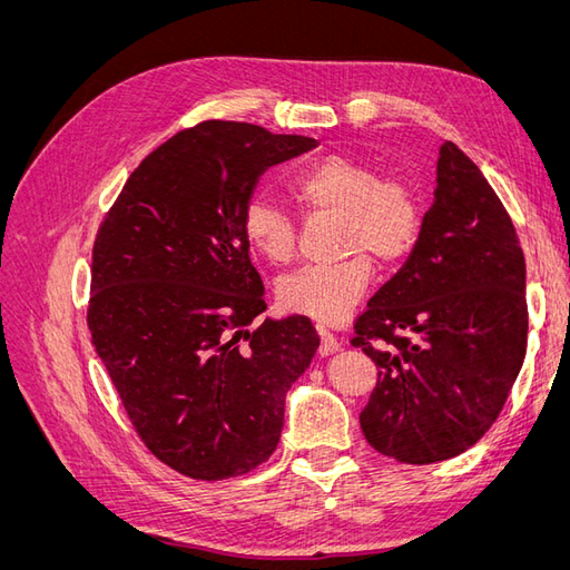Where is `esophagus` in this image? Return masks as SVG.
Returning a JSON list of instances; mask_svg holds the SVG:
<instances>
[{
    "instance_id": "1",
    "label": "esophagus",
    "mask_w": 570,
    "mask_h": 570,
    "mask_svg": "<svg viewBox=\"0 0 570 570\" xmlns=\"http://www.w3.org/2000/svg\"><path fill=\"white\" fill-rule=\"evenodd\" d=\"M318 335H321V347H318L321 356H331L333 352L340 350V340L331 331H325V325H318Z\"/></svg>"
}]
</instances>
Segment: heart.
<instances>
[{
  "mask_svg": "<svg viewBox=\"0 0 570 570\" xmlns=\"http://www.w3.org/2000/svg\"><path fill=\"white\" fill-rule=\"evenodd\" d=\"M292 195L308 214H340V245L352 254L340 264L304 266L283 278L281 304L287 312L321 323H340L366 295L373 281L368 250L381 264L404 258L421 233V206L413 189L381 178L373 164L331 154L297 170ZM243 233L254 252L271 264H285L297 247L295 218L273 199L256 195L245 204Z\"/></svg>",
  "mask_w": 570,
  "mask_h": 570,
  "instance_id": "obj_1",
  "label": "heart"
}]
</instances>
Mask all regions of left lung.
Masks as SVG:
<instances>
[{
    "label": "left lung",
    "mask_w": 570,
    "mask_h": 570,
    "mask_svg": "<svg viewBox=\"0 0 570 570\" xmlns=\"http://www.w3.org/2000/svg\"><path fill=\"white\" fill-rule=\"evenodd\" d=\"M354 333L377 366L361 411L373 450L435 463L497 421L525 358V256L504 204L454 142L440 147L416 245Z\"/></svg>",
    "instance_id": "1"
}]
</instances>
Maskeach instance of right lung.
<instances>
[{"label": "right lung", "mask_w": 570, "mask_h": 570, "mask_svg": "<svg viewBox=\"0 0 570 570\" xmlns=\"http://www.w3.org/2000/svg\"><path fill=\"white\" fill-rule=\"evenodd\" d=\"M318 142L235 120L180 130L137 166L92 249L88 325L137 435L183 475L249 473L281 442L285 394L318 350L266 312L243 212L258 178Z\"/></svg>", "instance_id": "right-lung-1"}]
</instances>
